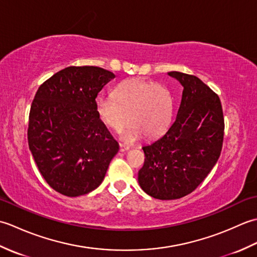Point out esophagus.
<instances>
[{"label": "esophagus", "instance_id": "esophagus-1", "mask_svg": "<svg viewBox=\"0 0 257 257\" xmlns=\"http://www.w3.org/2000/svg\"><path fill=\"white\" fill-rule=\"evenodd\" d=\"M119 148H120V151L124 152V151H128L129 150V146L124 145V144H119Z\"/></svg>", "mask_w": 257, "mask_h": 257}]
</instances>
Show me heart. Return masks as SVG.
<instances>
[{"label":"heart","instance_id":"obj_1","mask_svg":"<svg viewBox=\"0 0 257 257\" xmlns=\"http://www.w3.org/2000/svg\"><path fill=\"white\" fill-rule=\"evenodd\" d=\"M96 112L100 121L114 132L121 130L129 119L121 139L134 144L146 136L155 139L166 132L171 122L173 98L166 86L132 78L116 86L113 97H98Z\"/></svg>","mask_w":257,"mask_h":257}]
</instances>
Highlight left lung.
Returning a JSON list of instances; mask_svg holds the SVG:
<instances>
[{"instance_id": "left-lung-1", "label": "left lung", "mask_w": 257, "mask_h": 257, "mask_svg": "<svg viewBox=\"0 0 257 257\" xmlns=\"http://www.w3.org/2000/svg\"><path fill=\"white\" fill-rule=\"evenodd\" d=\"M183 87L178 114L168 132L143 147L141 189L159 200L183 198L199 187L219 159L224 117L219 96L196 76L170 72Z\"/></svg>"}]
</instances>
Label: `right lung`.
Listing matches in <instances>:
<instances>
[{"label":"right lung","instance_id":"1","mask_svg":"<svg viewBox=\"0 0 257 257\" xmlns=\"http://www.w3.org/2000/svg\"><path fill=\"white\" fill-rule=\"evenodd\" d=\"M113 73L96 66H69L37 89L27 140L45 181L58 193L79 196L102 182L119 150L96 112V97Z\"/></svg>","mask_w":257,"mask_h":257}]
</instances>
